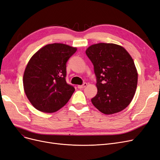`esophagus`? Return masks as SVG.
<instances>
[{
  "instance_id": "1",
  "label": "esophagus",
  "mask_w": 160,
  "mask_h": 160,
  "mask_svg": "<svg viewBox=\"0 0 160 160\" xmlns=\"http://www.w3.org/2000/svg\"><path fill=\"white\" fill-rule=\"evenodd\" d=\"M87 85H88V83H84L83 85H78V86H77V88H78L79 89H83V88H85V87L87 86Z\"/></svg>"
}]
</instances>
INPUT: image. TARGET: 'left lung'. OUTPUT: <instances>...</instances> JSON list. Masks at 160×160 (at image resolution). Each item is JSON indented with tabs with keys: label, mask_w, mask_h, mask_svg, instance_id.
Returning <instances> with one entry per match:
<instances>
[{
	"label": "left lung",
	"mask_w": 160,
	"mask_h": 160,
	"mask_svg": "<svg viewBox=\"0 0 160 160\" xmlns=\"http://www.w3.org/2000/svg\"><path fill=\"white\" fill-rule=\"evenodd\" d=\"M85 52L93 65L98 88L92 103L107 115L126 108L138 84V72L128 52L113 43H98L90 46Z\"/></svg>",
	"instance_id": "left-lung-1"
}]
</instances>
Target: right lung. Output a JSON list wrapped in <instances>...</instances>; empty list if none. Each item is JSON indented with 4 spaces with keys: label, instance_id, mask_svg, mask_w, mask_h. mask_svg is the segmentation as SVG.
<instances>
[{
    "label": "right lung",
    "instance_id": "right-lung-1",
    "mask_svg": "<svg viewBox=\"0 0 160 160\" xmlns=\"http://www.w3.org/2000/svg\"><path fill=\"white\" fill-rule=\"evenodd\" d=\"M77 48L61 43L47 45L28 61L23 75L25 94L34 108L52 113L68 102L75 91L67 83V62Z\"/></svg>",
    "mask_w": 160,
    "mask_h": 160
}]
</instances>
